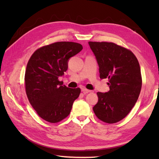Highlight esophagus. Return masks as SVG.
Masks as SVG:
<instances>
[{"label":"esophagus","mask_w":159,"mask_h":159,"mask_svg":"<svg viewBox=\"0 0 159 159\" xmlns=\"http://www.w3.org/2000/svg\"><path fill=\"white\" fill-rule=\"evenodd\" d=\"M82 92L84 93V94H87V93H91L92 92V90H88V89H86V88H82Z\"/></svg>","instance_id":"1"}]
</instances>
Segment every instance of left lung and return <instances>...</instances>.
Masks as SVG:
<instances>
[{
  "label": "left lung",
  "instance_id": "left-lung-1",
  "mask_svg": "<svg viewBox=\"0 0 159 159\" xmlns=\"http://www.w3.org/2000/svg\"><path fill=\"white\" fill-rule=\"evenodd\" d=\"M99 65L100 79H108L109 91L98 92L93 107L96 116L107 123L123 119L137 102L142 88L138 60L127 48L111 42H89Z\"/></svg>",
  "mask_w": 159,
  "mask_h": 159
}]
</instances>
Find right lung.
<instances>
[{
  "label": "right lung",
  "mask_w": 159,
  "mask_h": 159,
  "mask_svg": "<svg viewBox=\"0 0 159 159\" xmlns=\"http://www.w3.org/2000/svg\"><path fill=\"white\" fill-rule=\"evenodd\" d=\"M83 49L77 43L61 41L39 48L26 65V96L37 114L52 123L69 115L80 89L69 88L59 80L68 68V60Z\"/></svg>",
  "instance_id": "right-lung-1"
}]
</instances>
